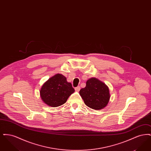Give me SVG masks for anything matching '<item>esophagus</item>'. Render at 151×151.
<instances>
[{
  "label": "esophagus",
  "mask_w": 151,
  "mask_h": 151,
  "mask_svg": "<svg viewBox=\"0 0 151 151\" xmlns=\"http://www.w3.org/2000/svg\"><path fill=\"white\" fill-rule=\"evenodd\" d=\"M75 91H76V92H79V91H80V87L79 86H77V87H76V88H75Z\"/></svg>",
  "instance_id": "obj_1"
}]
</instances>
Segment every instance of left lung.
Here are the masks:
<instances>
[{
	"label": "left lung",
	"mask_w": 151,
	"mask_h": 151,
	"mask_svg": "<svg viewBox=\"0 0 151 151\" xmlns=\"http://www.w3.org/2000/svg\"><path fill=\"white\" fill-rule=\"evenodd\" d=\"M79 93L87 106L96 110L106 107L110 98L108 86L96 78L88 79Z\"/></svg>",
	"instance_id": "obj_1"
}]
</instances>
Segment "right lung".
I'll return each instance as SVG.
<instances>
[{"instance_id":"add662e5","label":"right lung","mask_w":151,"mask_h":151,"mask_svg":"<svg viewBox=\"0 0 151 151\" xmlns=\"http://www.w3.org/2000/svg\"><path fill=\"white\" fill-rule=\"evenodd\" d=\"M74 92L71 83L67 82L65 76L57 73L43 83L40 93L45 104L55 108L65 103Z\"/></svg>"}]
</instances>
